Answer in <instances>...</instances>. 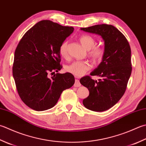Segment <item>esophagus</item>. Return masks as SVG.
Instances as JSON below:
<instances>
[{
    "label": "esophagus",
    "mask_w": 146,
    "mask_h": 146,
    "mask_svg": "<svg viewBox=\"0 0 146 146\" xmlns=\"http://www.w3.org/2000/svg\"><path fill=\"white\" fill-rule=\"evenodd\" d=\"M81 86V84L78 80H75V84H74V87H80Z\"/></svg>",
    "instance_id": "esophagus-1"
}]
</instances>
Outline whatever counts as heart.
I'll use <instances>...</instances> for the list:
<instances>
[{
	"mask_svg": "<svg viewBox=\"0 0 146 146\" xmlns=\"http://www.w3.org/2000/svg\"><path fill=\"white\" fill-rule=\"evenodd\" d=\"M80 42L87 50L88 56L94 62H100L105 55V49L102 46H96V40L94 37L88 35H84L80 37ZM59 54L62 58H67L68 55V41L65 40L62 43L59 47ZM92 66L88 61H75L67 65L65 68L66 71L76 76H81L85 75L91 69Z\"/></svg>",
	"mask_w": 146,
	"mask_h": 146,
	"instance_id": "heart-1",
	"label": "heart"
}]
</instances>
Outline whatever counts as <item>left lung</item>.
Listing matches in <instances>:
<instances>
[{
    "mask_svg": "<svg viewBox=\"0 0 146 146\" xmlns=\"http://www.w3.org/2000/svg\"><path fill=\"white\" fill-rule=\"evenodd\" d=\"M80 29L101 36L105 45L102 62L90 73V75L102 79L97 81L85 76L80 80L89 90V96L83 100V104L97 112L106 111L119 101L126 90L132 70L129 43L121 31L111 25H97Z\"/></svg>",
    "mask_w": 146,
    "mask_h": 146,
    "instance_id": "1",
    "label": "left lung"
}]
</instances>
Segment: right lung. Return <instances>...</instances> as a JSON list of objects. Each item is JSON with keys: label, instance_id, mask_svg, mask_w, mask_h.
<instances>
[{"label": "right lung", "instance_id": "obj_1", "mask_svg": "<svg viewBox=\"0 0 146 146\" xmlns=\"http://www.w3.org/2000/svg\"><path fill=\"white\" fill-rule=\"evenodd\" d=\"M74 28L42 20L25 33L14 52L13 75L18 93L31 109L42 111L54 107L62 91L75 83L70 73L61 70L60 45Z\"/></svg>", "mask_w": 146, "mask_h": 146}]
</instances>
